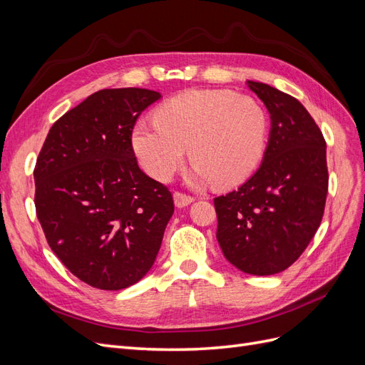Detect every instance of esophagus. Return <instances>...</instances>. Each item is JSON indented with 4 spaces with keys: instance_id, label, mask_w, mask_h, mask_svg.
<instances>
[{
    "instance_id": "obj_1",
    "label": "esophagus",
    "mask_w": 365,
    "mask_h": 365,
    "mask_svg": "<svg viewBox=\"0 0 365 365\" xmlns=\"http://www.w3.org/2000/svg\"><path fill=\"white\" fill-rule=\"evenodd\" d=\"M173 200H175V205L176 207H185L195 201V197L190 195H185L182 192H175L173 193Z\"/></svg>"
}]
</instances>
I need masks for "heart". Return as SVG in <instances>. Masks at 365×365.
I'll return each mask as SVG.
<instances>
[{
    "instance_id": "obj_1",
    "label": "heart",
    "mask_w": 365,
    "mask_h": 365,
    "mask_svg": "<svg viewBox=\"0 0 365 365\" xmlns=\"http://www.w3.org/2000/svg\"><path fill=\"white\" fill-rule=\"evenodd\" d=\"M132 132L135 155L152 178L169 180L189 146L192 181L230 189L256 172L267 150L269 118L251 96L192 90L172 97Z\"/></svg>"
}]
</instances>
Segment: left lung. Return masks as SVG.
Here are the masks:
<instances>
[{"mask_svg":"<svg viewBox=\"0 0 365 365\" xmlns=\"http://www.w3.org/2000/svg\"><path fill=\"white\" fill-rule=\"evenodd\" d=\"M271 114L259 170L237 190L215 197L216 237L240 271L271 275L302 256L324 215L329 189L326 140L295 97L248 81Z\"/></svg>","mask_w":365,"mask_h":365,"instance_id":"1","label":"left lung"}]
</instances>
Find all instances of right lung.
Listing matches in <instances>:
<instances>
[{
    "instance_id": "right-lung-1",
    "label": "right lung",
    "mask_w": 365,
    "mask_h": 365,
    "mask_svg": "<svg viewBox=\"0 0 365 365\" xmlns=\"http://www.w3.org/2000/svg\"><path fill=\"white\" fill-rule=\"evenodd\" d=\"M160 93L115 88L91 94L54 121L35 170L36 216L71 274L118 291L152 268L173 196L138 168L132 130Z\"/></svg>"
}]
</instances>
